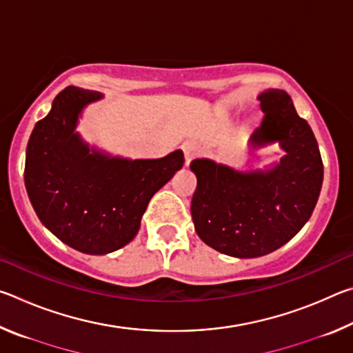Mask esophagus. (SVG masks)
I'll return each mask as SVG.
<instances>
[{"mask_svg": "<svg viewBox=\"0 0 353 353\" xmlns=\"http://www.w3.org/2000/svg\"><path fill=\"white\" fill-rule=\"evenodd\" d=\"M182 149H183V155H185V163H190L191 160H193L196 155H198V152H199V146H198V143H194V141H187V143H183V146H182Z\"/></svg>", "mask_w": 353, "mask_h": 353, "instance_id": "1", "label": "esophagus"}]
</instances>
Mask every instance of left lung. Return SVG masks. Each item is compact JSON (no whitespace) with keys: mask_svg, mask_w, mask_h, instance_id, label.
Segmentation results:
<instances>
[{"mask_svg":"<svg viewBox=\"0 0 353 353\" xmlns=\"http://www.w3.org/2000/svg\"><path fill=\"white\" fill-rule=\"evenodd\" d=\"M263 121L250 145L279 141L286 155L270 171L240 172L212 160L190 163L198 179L191 216L202 241L221 254L254 259L283 246L318 202L324 165L318 141L285 90L260 94Z\"/></svg>","mask_w":353,"mask_h":353,"instance_id":"left-lung-1","label":"left lung"}]
</instances>
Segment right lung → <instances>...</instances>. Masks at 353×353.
Here are the masks:
<instances>
[{
    "mask_svg": "<svg viewBox=\"0 0 353 353\" xmlns=\"http://www.w3.org/2000/svg\"><path fill=\"white\" fill-rule=\"evenodd\" d=\"M98 92L70 85L52 101L28 141L25 183L35 213L59 240L83 254L126 246L155 191L183 165L182 151L163 159H110L74 132L83 105Z\"/></svg>",
    "mask_w": 353,
    "mask_h": 353,
    "instance_id": "1",
    "label": "right lung"
}]
</instances>
